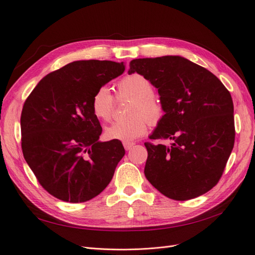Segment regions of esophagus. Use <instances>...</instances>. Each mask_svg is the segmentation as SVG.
Instances as JSON below:
<instances>
[{
    "mask_svg": "<svg viewBox=\"0 0 255 255\" xmlns=\"http://www.w3.org/2000/svg\"><path fill=\"white\" fill-rule=\"evenodd\" d=\"M134 145L133 142H123V146H125V149L127 151H128L129 149H132V146Z\"/></svg>",
    "mask_w": 255,
    "mask_h": 255,
    "instance_id": "obj_1",
    "label": "esophagus"
}]
</instances>
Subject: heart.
<instances>
[{
    "label": "heart",
    "mask_w": 255,
    "mask_h": 255,
    "mask_svg": "<svg viewBox=\"0 0 255 255\" xmlns=\"http://www.w3.org/2000/svg\"><path fill=\"white\" fill-rule=\"evenodd\" d=\"M118 92L120 97L134 100L129 112L133 117L112 123L105 128V136L112 140L129 142L146 132V121L144 119L145 118L151 125H155L161 118L163 109L158 99L153 95L152 84L141 74L135 73L123 78L118 83ZM91 107L97 118L104 121L111 119L114 110V97L109 87L102 86L95 92Z\"/></svg>",
    "instance_id": "heart-1"
}]
</instances>
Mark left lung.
<instances>
[{"instance_id": "left-lung-1", "label": "left lung", "mask_w": 255, "mask_h": 255, "mask_svg": "<svg viewBox=\"0 0 255 255\" xmlns=\"http://www.w3.org/2000/svg\"><path fill=\"white\" fill-rule=\"evenodd\" d=\"M148 79L165 115L145 142L144 175L164 196L185 201L211 190L222 175L235 140L232 97L217 76L182 56L138 58L128 74Z\"/></svg>"}]
</instances>
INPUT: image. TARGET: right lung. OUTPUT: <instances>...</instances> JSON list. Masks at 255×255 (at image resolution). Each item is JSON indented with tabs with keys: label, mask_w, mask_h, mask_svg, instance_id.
Returning a JSON list of instances; mask_svg holds the SVG:
<instances>
[{
	"label": "right lung",
	"mask_w": 255,
	"mask_h": 255,
	"mask_svg": "<svg viewBox=\"0 0 255 255\" xmlns=\"http://www.w3.org/2000/svg\"><path fill=\"white\" fill-rule=\"evenodd\" d=\"M125 70V64L111 60L73 61L45 75L26 99L21 114L23 156L55 198L86 202L112 181L126 151L120 140H99L102 128L91 101Z\"/></svg>",
	"instance_id": "obj_1"
}]
</instances>
